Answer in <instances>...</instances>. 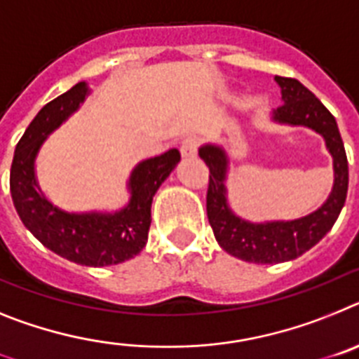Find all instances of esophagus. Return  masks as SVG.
I'll list each match as a JSON object with an SVG mask.
<instances>
[{
	"label": "esophagus",
	"mask_w": 359,
	"mask_h": 359,
	"mask_svg": "<svg viewBox=\"0 0 359 359\" xmlns=\"http://www.w3.org/2000/svg\"><path fill=\"white\" fill-rule=\"evenodd\" d=\"M198 148V139L197 137H186L182 142H180V155L184 158H191L197 155Z\"/></svg>",
	"instance_id": "1"
}]
</instances>
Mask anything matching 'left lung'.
Wrapping results in <instances>:
<instances>
[{"mask_svg":"<svg viewBox=\"0 0 359 359\" xmlns=\"http://www.w3.org/2000/svg\"><path fill=\"white\" fill-rule=\"evenodd\" d=\"M282 104L271 111V121L285 126H304L323 137L332 157L334 182L329 197L318 210L294 220L251 222L238 217L227 202L229 154L215 142H205L198 155L210 168L208 218L215 238L226 253L251 264H280L302 257L334 226L344 208L348 188V164L338 124L325 106L300 81L274 76Z\"/></svg>","mask_w":359,"mask_h":359,"instance_id":"left-lung-1","label":"left lung"}]
</instances>
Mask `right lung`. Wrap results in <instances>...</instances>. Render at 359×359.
I'll return each instance as SVG.
<instances>
[{
	"mask_svg": "<svg viewBox=\"0 0 359 359\" xmlns=\"http://www.w3.org/2000/svg\"><path fill=\"white\" fill-rule=\"evenodd\" d=\"M92 90L81 81L37 111L14 151L11 195L25 227L45 248L79 266H115L137 257L148 242L151 202L180 161L179 149L135 164L126 182V205L115 211H65L46 198L37 182L36 158L50 133L81 108Z\"/></svg>",
	"mask_w": 359,
	"mask_h": 359,
	"instance_id": "1",
	"label": "right lung"
}]
</instances>
